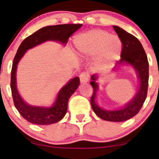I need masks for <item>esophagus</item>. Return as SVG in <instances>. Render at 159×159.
<instances>
[{
	"label": "esophagus",
	"mask_w": 159,
	"mask_h": 159,
	"mask_svg": "<svg viewBox=\"0 0 159 159\" xmlns=\"http://www.w3.org/2000/svg\"><path fill=\"white\" fill-rule=\"evenodd\" d=\"M80 81H81V83L84 84L87 83V81H89V78H90V75L87 72H82V73L80 75Z\"/></svg>",
	"instance_id": "1"
}]
</instances>
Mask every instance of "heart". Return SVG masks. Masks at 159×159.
I'll return each mask as SVG.
<instances>
[{"label": "heart", "instance_id": "obj_1", "mask_svg": "<svg viewBox=\"0 0 159 159\" xmlns=\"http://www.w3.org/2000/svg\"><path fill=\"white\" fill-rule=\"evenodd\" d=\"M75 45L78 52L84 55H96L97 63L102 67L114 64L122 51L119 38L103 30H93L78 36Z\"/></svg>", "mask_w": 159, "mask_h": 159}]
</instances>
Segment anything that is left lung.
<instances>
[{"label": "left lung", "instance_id": "obj_1", "mask_svg": "<svg viewBox=\"0 0 159 159\" xmlns=\"http://www.w3.org/2000/svg\"><path fill=\"white\" fill-rule=\"evenodd\" d=\"M113 27L122 43L121 59L117 64L121 65L126 63L135 69L140 82L139 90L134 97L122 108L115 111L104 110L96 103V91L98 89V84L96 82L97 75H93L91 77L92 81L90 82L93 89L90 102L95 114L101 119L111 122H123L135 116L145 102L148 90L149 63L141 43L135 36L118 26H113Z\"/></svg>", "mask_w": 159, "mask_h": 159}]
</instances>
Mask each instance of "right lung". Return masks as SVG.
<instances>
[{
    "mask_svg": "<svg viewBox=\"0 0 159 159\" xmlns=\"http://www.w3.org/2000/svg\"><path fill=\"white\" fill-rule=\"evenodd\" d=\"M81 26V24H71L44 27L25 38L18 48L17 53L12 62L10 87L14 105L19 114L27 121L36 125H50L63 119L66 114L69 98L78 87L80 80L78 77L74 78L64 87H62L57 96L55 102L52 107L31 106L21 98L16 87V69L19 61L27 50L34 48L36 45L41 44L45 41H57L66 45L69 36H72Z\"/></svg>",
    "mask_w": 159,
    "mask_h": 159,
    "instance_id": "1",
    "label": "right lung"
}]
</instances>
